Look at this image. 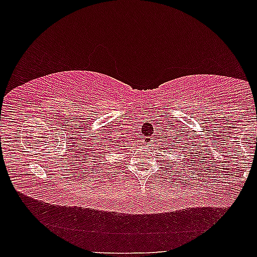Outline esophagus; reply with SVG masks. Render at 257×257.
<instances>
[{"mask_svg": "<svg viewBox=\"0 0 257 257\" xmlns=\"http://www.w3.org/2000/svg\"><path fill=\"white\" fill-rule=\"evenodd\" d=\"M146 145H151V138L150 137H146Z\"/></svg>", "mask_w": 257, "mask_h": 257, "instance_id": "34e87169", "label": "esophagus"}]
</instances>
